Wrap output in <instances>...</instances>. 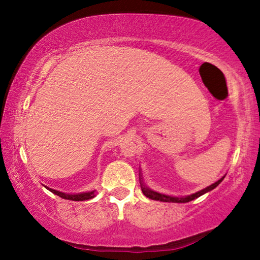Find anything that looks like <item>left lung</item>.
<instances>
[{
  "instance_id": "obj_1",
  "label": "left lung",
  "mask_w": 260,
  "mask_h": 260,
  "mask_svg": "<svg viewBox=\"0 0 260 260\" xmlns=\"http://www.w3.org/2000/svg\"><path fill=\"white\" fill-rule=\"evenodd\" d=\"M140 183H141V189H142V192L146 195L147 197H149L150 200H153V201H159V202H169V203H188V202H190L192 200L195 199H199L200 196L204 195V193L209 192L211 190H213V189L219 186L220 182L222 181L223 179H225L226 174L223 175V177L220 178L218 181H215L214 183L210 184V186L205 187L203 189H201V190L193 192V193H190V195H187V196H171V195H165V193H161V192H158V191H155L152 190V189L149 188L146 182L143 181V177H142V172H141L140 170Z\"/></svg>"
}]
</instances>
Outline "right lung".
<instances>
[{
    "label": "right lung",
    "instance_id": "right-lung-1",
    "mask_svg": "<svg viewBox=\"0 0 260 260\" xmlns=\"http://www.w3.org/2000/svg\"><path fill=\"white\" fill-rule=\"evenodd\" d=\"M48 190L51 191L55 195L61 197L64 200H70V201H87V200H91L96 196V190H91V191H85V192H78V193H67V192H61L58 190H55V189L49 188L45 186Z\"/></svg>",
    "mask_w": 260,
    "mask_h": 260
}]
</instances>
